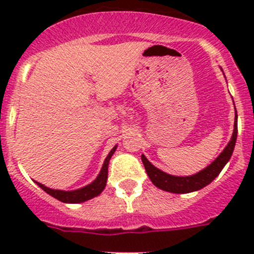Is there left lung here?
<instances>
[{
    "label": "left lung",
    "mask_w": 254,
    "mask_h": 254,
    "mask_svg": "<svg viewBox=\"0 0 254 254\" xmlns=\"http://www.w3.org/2000/svg\"><path fill=\"white\" fill-rule=\"evenodd\" d=\"M236 109V108H235ZM237 139V113H235V125H234V132L230 142L227 143L226 147L224 148L221 153L216 157V160L212 161L206 168L201 170L200 172L195 173L193 176H186V177H178L168 175V173L163 172V171L158 170L157 167L152 165L145 156L141 155V160L145 170L147 172L148 178L151 179L153 184L157 188L162 189L165 191H170V193L176 194H186L191 193V191H196L199 189L204 188L207 184L211 183L220 172L222 168L225 167L227 162L231 158L232 152H234L235 145H236Z\"/></svg>",
    "instance_id": "1"
}]
</instances>
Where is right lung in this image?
Instances as JSON below:
<instances>
[{
    "mask_svg": "<svg viewBox=\"0 0 254 254\" xmlns=\"http://www.w3.org/2000/svg\"><path fill=\"white\" fill-rule=\"evenodd\" d=\"M117 150V146L112 148L111 152L108 153L107 158L104 160L103 166H102V170L99 172V175L97 176V178L94 179L92 183H89L88 186L83 187V188L76 189V190H59V189H51L45 187L44 184L39 183V182H35L40 188L44 191H47L48 194H50L51 196H54L58 200L63 201V203L67 204H77V203H83V201L89 200V199L94 198V196L99 195V194L103 191V189L107 186V179H108V165L109 160L112 158L113 153Z\"/></svg>",
    "mask_w": 254,
    "mask_h": 254,
    "instance_id": "add662e5",
    "label": "right lung"
}]
</instances>
